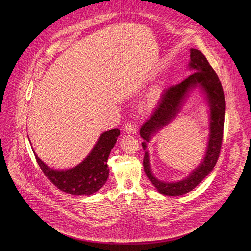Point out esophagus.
Masks as SVG:
<instances>
[{
	"label": "esophagus",
	"instance_id": "esophagus-1",
	"mask_svg": "<svg viewBox=\"0 0 251 251\" xmlns=\"http://www.w3.org/2000/svg\"><path fill=\"white\" fill-rule=\"evenodd\" d=\"M124 131L128 134H136V132H137V127H136L135 124L127 123L124 127Z\"/></svg>",
	"mask_w": 251,
	"mask_h": 251
}]
</instances>
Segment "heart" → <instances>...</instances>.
Segmentation results:
<instances>
[{
    "label": "heart",
    "mask_w": 251,
    "mask_h": 251,
    "mask_svg": "<svg viewBox=\"0 0 251 251\" xmlns=\"http://www.w3.org/2000/svg\"><path fill=\"white\" fill-rule=\"evenodd\" d=\"M160 96H161V89L158 87L153 88L147 95V98L144 102V106L146 108H152L154 105L158 103L159 99H160Z\"/></svg>",
    "instance_id": "heart-1"
}]
</instances>
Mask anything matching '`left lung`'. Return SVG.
I'll return each instance as SVG.
<instances>
[{
	"label": "left lung",
	"instance_id": "obj_1",
	"mask_svg": "<svg viewBox=\"0 0 251 251\" xmlns=\"http://www.w3.org/2000/svg\"><path fill=\"white\" fill-rule=\"evenodd\" d=\"M188 67L193 73L180 84L171 86L164 91L157 108L140 129V136L144 139V142H142V147L145 150L143 159L144 171L156 189L161 194L168 196H179L191 191L212 171L218 160L223 138L225 100L218 76L207 59L197 49H190ZM197 86L205 94V99L211 108V131L207 153L200 166L187 178L178 182L158 180L150 168L149 154L146 150L147 143L154 133L167 126L175 118L188 93Z\"/></svg>",
	"mask_w": 251,
	"mask_h": 251
}]
</instances>
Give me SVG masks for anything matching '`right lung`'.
Returning <instances> with one entry per match:
<instances>
[{
	"mask_svg": "<svg viewBox=\"0 0 251 251\" xmlns=\"http://www.w3.org/2000/svg\"><path fill=\"white\" fill-rule=\"evenodd\" d=\"M119 135L118 129L101 134L89 155L79 165L71 169H52L41 160L35 151L34 154L41 170L58 189L73 195H91L106 183L109 176L107 160Z\"/></svg>",
	"mask_w": 251,
	"mask_h": 251,
	"instance_id": "add662e5",
	"label": "right lung"
}]
</instances>
